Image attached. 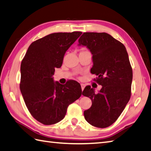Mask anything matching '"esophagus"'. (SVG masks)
<instances>
[{
    "label": "esophagus",
    "mask_w": 151,
    "mask_h": 151,
    "mask_svg": "<svg viewBox=\"0 0 151 151\" xmlns=\"http://www.w3.org/2000/svg\"><path fill=\"white\" fill-rule=\"evenodd\" d=\"M81 89H82V91H83V89H84V88H85V85L84 84H83V83H81Z\"/></svg>",
    "instance_id": "esophagus-1"
}]
</instances>
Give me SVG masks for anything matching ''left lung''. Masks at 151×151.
Wrapping results in <instances>:
<instances>
[{
    "label": "left lung",
    "instance_id": "obj_1",
    "mask_svg": "<svg viewBox=\"0 0 151 151\" xmlns=\"http://www.w3.org/2000/svg\"><path fill=\"white\" fill-rule=\"evenodd\" d=\"M78 46H85L93 55L91 72L102 85L98 93L87 86L82 95L92 101L84 117L92 126L104 128L116 121L131 96L133 72L124 45L106 33H83Z\"/></svg>",
    "mask_w": 151,
    "mask_h": 151
}]
</instances>
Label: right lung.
Returning a JSON list of instances; mask_svg holds the SVG:
<instances>
[{
  "label": "right lung",
  "mask_w": 151,
  "mask_h": 151,
  "mask_svg": "<svg viewBox=\"0 0 151 151\" xmlns=\"http://www.w3.org/2000/svg\"><path fill=\"white\" fill-rule=\"evenodd\" d=\"M81 34L80 31L49 34L33 42L22 60V95L31 114L42 124L61 121L68 106L81 95L77 81L62 85L53 79L55 68L61 67L65 53Z\"/></svg>",
  "instance_id": "right-lung-1"
}]
</instances>
